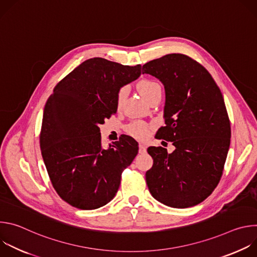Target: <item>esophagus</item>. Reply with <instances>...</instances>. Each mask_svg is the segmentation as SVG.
Listing matches in <instances>:
<instances>
[{
	"instance_id": "1",
	"label": "esophagus",
	"mask_w": 257,
	"mask_h": 257,
	"mask_svg": "<svg viewBox=\"0 0 257 257\" xmlns=\"http://www.w3.org/2000/svg\"><path fill=\"white\" fill-rule=\"evenodd\" d=\"M139 153L143 154L146 153V145L143 143H139Z\"/></svg>"
}]
</instances>
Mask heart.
Masks as SVG:
<instances>
[{"label":"heart","mask_w":257,"mask_h":257,"mask_svg":"<svg viewBox=\"0 0 257 257\" xmlns=\"http://www.w3.org/2000/svg\"><path fill=\"white\" fill-rule=\"evenodd\" d=\"M138 90L148 101H150L157 95H162V86L160 85V83L152 79H143L139 81ZM127 86H122L117 91L116 103L118 106H120L123 103L125 97L127 96ZM126 131L128 132V134L137 139H144L150 134V126L140 121H134L127 125Z\"/></svg>","instance_id":"obj_1"}]
</instances>
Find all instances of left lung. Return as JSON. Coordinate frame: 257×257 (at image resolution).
I'll use <instances>...</instances> for the list:
<instances>
[{
	"instance_id": "1",
	"label": "left lung",
	"mask_w": 257,
	"mask_h": 257,
	"mask_svg": "<svg viewBox=\"0 0 257 257\" xmlns=\"http://www.w3.org/2000/svg\"><path fill=\"white\" fill-rule=\"evenodd\" d=\"M165 86L166 126L158 138L176 150L151 146L154 160L145 174L150 192L176 208L207 198L223 175L231 141V125L223 94L208 71L183 54H169L142 66Z\"/></svg>"
}]
</instances>
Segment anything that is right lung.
I'll list each match as a JSON object with an SVG mask.
<instances>
[{
	"instance_id": "right-lung-1",
	"label": "right lung",
	"mask_w": 257,
	"mask_h": 257,
	"mask_svg": "<svg viewBox=\"0 0 257 257\" xmlns=\"http://www.w3.org/2000/svg\"><path fill=\"white\" fill-rule=\"evenodd\" d=\"M140 74V65L88 59L48 98L40 135L42 156L53 187L70 205L90 210L115 197L138 143L126 135L103 149L98 125L117 112L119 88Z\"/></svg>"
}]
</instances>
